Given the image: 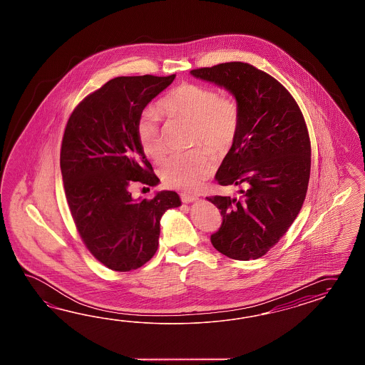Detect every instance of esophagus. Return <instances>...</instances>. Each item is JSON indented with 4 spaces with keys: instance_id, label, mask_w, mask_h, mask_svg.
Listing matches in <instances>:
<instances>
[{
    "instance_id": "obj_1",
    "label": "esophagus",
    "mask_w": 365,
    "mask_h": 365,
    "mask_svg": "<svg viewBox=\"0 0 365 365\" xmlns=\"http://www.w3.org/2000/svg\"><path fill=\"white\" fill-rule=\"evenodd\" d=\"M196 197L195 195H190V194H180V200L183 202V203H191V202H195Z\"/></svg>"
}]
</instances>
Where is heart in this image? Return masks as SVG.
<instances>
[{"instance_id":"heart-1","label":"heart","mask_w":365,"mask_h":365,"mask_svg":"<svg viewBox=\"0 0 365 365\" xmlns=\"http://www.w3.org/2000/svg\"><path fill=\"white\" fill-rule=\"evenodd\" d=\"M160 115L182 118L194 124V145H205L224 154L231 149L240 132L241 108L237 98L219 93L211 87L196 83H180L157 103ZM135 135L143 153L151 160H162L165 145L160 118L154 110H146L135 125ZM212 157L205 149L174 154L160 166L166 186L192 191L214 171Z\"/></svg>"}]
</instances>
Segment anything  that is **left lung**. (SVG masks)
<instances>
[{
    "mask_svg": "<svg viewBox=\"0 0 365 365\" xmlns=\"http://www.w3.org/2000/svg\"><path fill=\"white\" fill-rule=\"evenodd\" d=\"M191 73L228 89L241 108L240 132L216 173L220 186H240V195L207 197L222 216L211 242L233 259L262 257L293 224L307 192L312 143L302 112L279 81L249 63Z\"/></svg>",
    "mask_w": 365,
    "mask_h": 365,
    "instance_id": "obj_1",
    "label": "left lung"
}]
</instances>
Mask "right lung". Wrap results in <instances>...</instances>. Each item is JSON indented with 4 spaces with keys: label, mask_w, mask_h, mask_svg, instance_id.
<instances>
[{
    "label": "right lung",
    "mask_w": 365,
    "mask_h": 365,
    "mask_svg": "<svg viewBox=\"0 0 365 365\" xmlns=\"http://www.w3.org/2000/svg\"><path fill=\"white\" fill-rule=\"evenodd\" d=\"M174 79L115 78L81 100L64 129L61 170L72 219L91 255L116 272L138 269L154 256L162 215L180 205L175 191L137 200L130 192L134 185L160 182L137 141L135 125Z\"/></svg>",
    "instance_id": "add662e5"
}]
</instances>
